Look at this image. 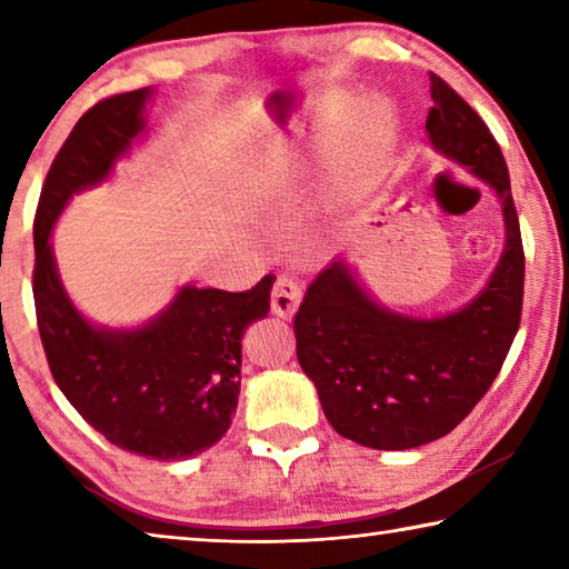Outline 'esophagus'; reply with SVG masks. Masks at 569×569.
<instances>
[{"label":"esophagus","mask_w":569,"mask_h":569,"mask_svg":"<svg viewBox=\"0 0 569 569\" xmlns=\"http://www.w3.org/2000/svg\"><path fill=\"white\" fill-rule=\"evenodd\" d=\"M303 291L301 286H298L296 278L291 276H278L276 283H273V296H271V311L276 316H281V319H291L296 313L298 303H301Z\"/></svg>","instance_id":"obj_1"}]
</instances>
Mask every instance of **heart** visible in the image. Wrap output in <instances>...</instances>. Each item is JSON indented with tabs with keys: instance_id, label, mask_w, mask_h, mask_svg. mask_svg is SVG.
I'll use <instances>...</instances> for the list:
<instances>
[{
	"instance_id": "obj_1",
	"label": "heart",
	"mask_w": 569,
	"mask_h": 569,
	"mask_svg": "<svg viewBox=\"0 0 569 569\" xmlns=\"http://www.w3.org/2000/svg\"><path fill=\"white\" fill-rule=\"evenodd\" d=\"M341 122H351V160L361 170L381 162L397 142V112L383 98H363L361 102L341 98L321 108L313 124H319V130H331ZM316 150H321V142H308L301 128L286 132L268 156V168L281 176L311 170Z\"/></svg>"
}]
</instances>
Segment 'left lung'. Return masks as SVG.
I'll return each mask as SVG.
<instances>
[{"label": "left lung", "instance_id": "obj_1", "mask_svg": "<svg viewBox=\"0 0 569 569\" xmlns=\"http://www.w3.org/2000/svg\"><path fill=\"white\" fill-rule=\"evenodd\" d=\"M429 80L431 146L502 203L507 240L492 278L459 311L413 319L373 301L341 258L308 286L293 319L298 363L326 419L387 451L447 437L492 387L522 319L525 250L505 156L485 120L439 74Z\"/></svg>", "mask_w": 569, "mask_h": 569}]
</instances>
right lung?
<instances>
[{
    "mask_svg": "<svg viewBox=\"0 0 569 569\" xmlns=\"http://www.w3.org/2000/svg\"><path fill=\"white\" fill-rule=\"evenodd\" d=\"M150 88L112 94L82 114L57 152L34 216L32 293L47 363L80 417L110 445L176 461L226 435L240 393V339L271 308L276 278L250 291L182 286L140 329L94 326L57 273L52 228L74 192L108 180L146 130Z\"/></svg>",
    "mask_w": 569,
    "mask_h": 569,
    "instance_id": "1",
    "label": "right lung"
}]
</instances>
